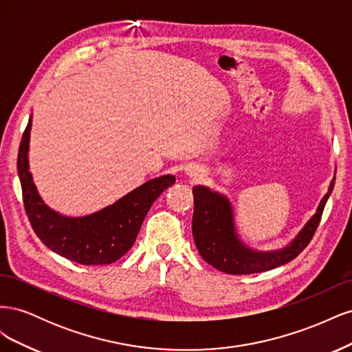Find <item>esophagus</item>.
Segmentation results:
<instances>
[{"instance_id": "obj_1", "label": "esophagus", "mask_w": 352, "mask_h": 352, "mask_svg": "<svg viewBox=\"0 0 352 352\" xmlns=\"http://www.w3.org/2000/svg\"><path fill=\"white\" fill-rule=\"evenodd\" d=\"M194 176H197V175H194Z\"/></svg>"}]
</instances>
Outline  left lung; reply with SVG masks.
<instances>
[{"label": "left lung", "mask_w": 352, "mask_h": 352, "mask_svg": "<svg viewBox=\"0 0 352 352\" xmlns=\"http://www.w3.org/2000/svg\"><path fill=\"white\" fill-rule=\"evenodd\" d=\"M333 185L335 179L330 182L316 214L307 221L296 238L285 248L270 252L254 251L241 242L235 230L232 206L225 195L212 192L206 186H194L192 235L197 250L212 267L229 274L261 273L289 263L313 239Z\"/></svg>", "instance_id": "obj_1"}]
</instances>
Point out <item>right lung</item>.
Wrapping results in <instances>:
<instances>
[{
  "label": "right lung",
  "mask_w": 352,
  "mask_h": 352,
  "mask_svg": "<svg viewBox=\"0 0 352 352\" xmlns=\"http://www.w3.org/2000/svg\"><path fill=\"white\" fill-rule=\"evenodd\" d=\"M32 117L22 136L17 155V173L23 204L32 229L44 245L61 257L83 265L111 264L132 248L153 202L176 177L166 175L148 180L113 206L85 217H66L41 199L29 172V136Z\"/></svg>",
  "instance_id": "obj_1"
}]
</instances>
